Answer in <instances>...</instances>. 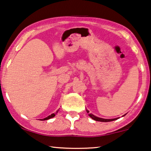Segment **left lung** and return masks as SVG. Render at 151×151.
I'll return each mask as SVG.
<instances>
[{"label":"left lung","instance_id":"obj_1","mask_svg":"<svg viewBox=\"0 0 151 151\" xmlns=\"http://www.w3.org/2000/svg\"><path fill=\"white\" fill-rule=\"evenodd\" d=\"M86 111H87V112H88V114L89 113V112H90L88 109H87ZM89 116H90V117L93 119V120H94L96 121H100V122H110V121H113V120H117V119H118V118H115V119H103V118L96 117V116H95L93 115V114H89Z\"/></svg>","mask_w":151,"mask_h":151}]
</instances>
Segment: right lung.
<instances>
[{
	"mask_svg": "<svg viewBox=\"0 0 151 151\" xmlns=\"http://www.w3.org/2000/svg\"><path fill=\"white\" fill-rule=\"evenodd\" d=\"M57 112H58V111H56V113H55V114H52L51 115H50V116H47V117L45 118H44V119H42V120H48V119H50V118H53L54 116H55V114H57Z\"/></svg>",
	"mask_w": 151,
	"mask_h": 151,
	"instance_id": "add662e5",
	"label": "right lung"
}]
</instances>
